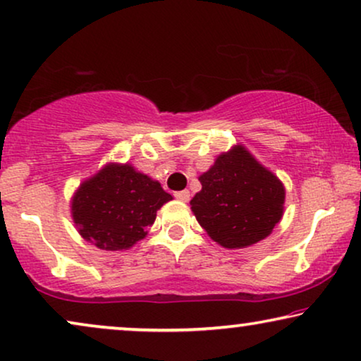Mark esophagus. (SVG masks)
<instances>
[{"mask_svg":"<svg viewBox=\"0 0 361 361\" xmlns=\"http://www.w3.org/2000/svg\"><path fill=\"white\" fill-rule=\"evenodd\" d=\"M174 197H176L177 200H180V202H189L190 192L189 190H179V192H176Z\"/></svg>","mask_w":361,"mask_h":361,"instance_id":"1","label":"esophagus"}]
</instances>
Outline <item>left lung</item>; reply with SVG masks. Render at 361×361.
Here are the masks:
<instances>
[{
    "label": "left lung",
    "instance_id": "8db88e82",
    "mask_svg": "<svg viewBox=\"0 0 361 361\" xmlns=\"http://www.w3.org/2000/svg\"><path fill=\"white\" fill-rule=\"evenodd\" d=\"M190 200L197 221L215 243L240 250L271 235L284 215L286 189L243 145L216 156Z\"/></svg>",
    "mask_w": 361,
    "mask_h": 361
}]
</instances>
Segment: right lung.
I'll return each mask as SVG.
<instances>
[{"instance_id":"obj_1","label":"right lung","mask_w":361,"mask_h":361,"mask_svg":"<svg viewBox=\"0 0 361 361\" xmlns=\"http://www.w3.org/2000/svg\"><path fill=\"white\" fill-rule=\"evenodd\" d=\"M172 195L133 164L108 162L73 192L71 214L88 243L105 251L130 250L146 238L157 210Z\"/></svg>"}]
</instances>
